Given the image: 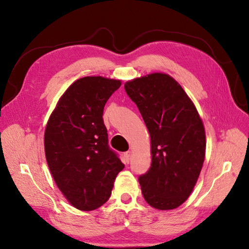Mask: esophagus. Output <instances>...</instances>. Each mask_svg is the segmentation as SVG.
<instances>
[{"label": "esophagus", "instance_id": "obj_1", "mask_svg": "<svg viewBox=\"0 0 249 249\" xmlns=\"http://www.w3.org/2000/svg\"><path fill=\"white\" fill-rule=\"evenodd\" d=\"M130 155H131V152H130V151L124 153V157H125V160H126V161H127V162H128L129 160H130Z\"/></svg>", "mask_w": 249, "mask_h": 249}]
</instances>
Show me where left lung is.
I'll use <instances>...</instances> for the list:
<instances>
[{"label": "left lung", "mask_w": 249, "mask_h": 249, "mask_svg": "<svg viewBox=\"0 0 249 249\" xmlns=\"http://www.w3.org/2000/svg\"><path fill=\"white\" fill-rule=\"evenodd\" d=\"M151 137L152 163L140 176L152 208H178L192 194L205 158V130L198 110L176 79L153 72L125 83Z\"/></svg>", "instance_id": "obj_1"}]
</instances>
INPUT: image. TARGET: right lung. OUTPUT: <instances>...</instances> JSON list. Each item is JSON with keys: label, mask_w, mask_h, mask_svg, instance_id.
Instances as JSON below:
<instances>
[{"label": "right lung", "mask_w": 249, "mask_h": 249, "mask_svg": "<svg viewBox=\"0 0 249 249\" xmlns=\"http://www.w3.org/2000/svg\"><path fill=\"white\" fill-rule=\"evenodd\" d=\"M121 80L78 79L60 97L47 122L44 145L57 188L73 208L92 211L107 202L124 163L108 146L104 107Z\"/></svg>", "instance_id": "right-lung-1"}]
</instances>
